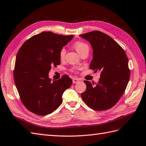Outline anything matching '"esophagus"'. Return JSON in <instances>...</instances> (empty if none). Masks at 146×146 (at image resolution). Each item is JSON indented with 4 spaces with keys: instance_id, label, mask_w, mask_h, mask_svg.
I'll use <instances>...</instances> for the list:
<instances>
[{
    "instance_id": "esophagus-1",
    "label": "esophagus",
    "mask_w": 146,
    "mask_h": 146,
    "mask_svg": "<svg viewBox=\"0 0 146 146\" xmlns=\"http://www.w3.org/2000/svg\"><path fill=\"white\" fill-rule=\"evenodd\" d=\"M80 80L78 78H74L73 79V83H76L78 82H79Z\"/></svg>"
}]
</instances>
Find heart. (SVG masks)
<instances>
[{
  "mask_svg": "<svg viewBox=\"0 0 146 146\" xmlns=\"http://www.w3.org/2000/svg\"><path fill=\"white\" fill-rule=\"evenodd\" d=\"M74 48L76 50V52L78 53L80 55L84 51H89V46L87 45L86 43L81 41H77L74 42L73 44ZM66 53V51L65 48H62L59 52V57L60 60H63L65 58ZM78 68L76 67L72 68V71L73 72H76Z\"/></svg>",
  "mask_w": 146,
  "mask_h": 146,
  "instance_id": "b5f03b06",
  "label": "heart"
}]
</instances>
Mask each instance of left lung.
<instances>
[{
  "instance_id": "left-lung-1",
  "label": "left lung",
  "mask_w": 146,
  "mask_h": 146,
  "mask_svg": "<svg viewBox=\"0 0 146 146\" xmlns=\"http://www.w3.org/2000/svg\"><path fill=\"white\" fill-rule=\"evenodd\" d=\"M90 42L93 58L90 69L101 71L100 78L95 86L84 81L86 90L81 96L91 109L104 111L113 107L126 90L131 72L124 49L111 36L97 30L80 35Z\"/></svg>"
}]
</instances>
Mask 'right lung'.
<instances>
[{
    "label": "right lung",
    "mask_w": 146,
    "mask_h": 146,
    "mask_svg": "<svg viewBox=\"0 0 146 146\" xmlns=\"http://www.w3.org/2000/svg\"><path fill=\"white\" fill-rule=\"evenodd\" d=\"M73 37L43 32L26 40L20 48L13 78L20 100L32 113L45 116L62 104L63 93L72 85V80L65 74L51 82L48 72L52 66L60 65V51Z\"/></svg>",
    "instance_id": "add662e5"
}]
</instances>
